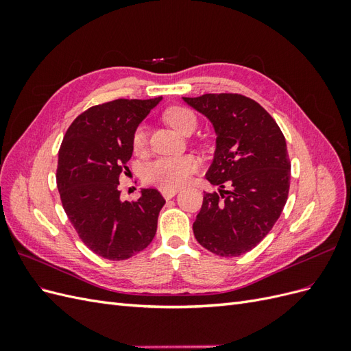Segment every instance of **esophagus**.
Here are the masks:
<instances>
[{
	"instance_id": "1",
	"label": "esophagus",
	"mask_w": 351,
	"mask_h": 351,
	"mask_svg": "<svg viewBox=\"0 0 351 351\" xmlns=\"http://www.w3.org/2000/svg\"><path fill=\"white\" fill-rule=\"evenodd\" d=\"M177 192H178V189H161V193L165 199L174 197L177 195Z\"/></svg>"
}]
</instances>
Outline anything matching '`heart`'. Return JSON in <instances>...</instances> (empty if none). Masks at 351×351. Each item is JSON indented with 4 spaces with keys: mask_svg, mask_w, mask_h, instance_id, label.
<instances>
[{
    "mask_svg": "<svg viewBox=\"0 0 351 351\" xmlns=\"http://www.w3.org/2000/svg\"><path fill=\"white\" fill-rule=\"evenodd\" d=\"M164 120L180 133L195 129L197 119L192 110L186 107H169L164 112ZM134 152L141 154L147 145L146 125L136 127L132 137ZM199 168V159L195 155L158 156L143 167V180L147 184L161 189H174L184 184Z\"/></svg>",
    "mask_w": 351,
    "mask_h": 351,
    "instance_id": "obj_1",
    "label": "heart"
}]
</instances>
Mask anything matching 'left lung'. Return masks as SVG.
<instances>
[{
	"label": "left lung",
	"mask_w": 351,
	"mask_h": 351,
	"mask_svg": "<svg viewBox=\"0 0 351 351\" xmlns=\"http://www.w3.org/2000/svg\"><path fill=\"white\" fill-rule=\"evenodd\" d=\"M210 121L217 147L193 222L200 246L218 256H240L263 240L289 197L291 164L278 124L258 102L239 93L183 98ZM228 189H225V186Z\"/></svg>",
	"instance_id": "8db88e82"
}]
</instances>
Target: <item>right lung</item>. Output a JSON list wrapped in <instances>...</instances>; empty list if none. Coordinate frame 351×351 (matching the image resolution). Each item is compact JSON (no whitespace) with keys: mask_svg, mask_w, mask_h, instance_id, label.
Segmentation results:
<instances>
[{"mask_svg":"<svg viewBox=\"0 0 351 351\" xmlns=\"http://www.w3.org/2000/svg\"><path fill=\"white\" fill-rule=\"evenodd\" d=\"M115 99L95 105L71 123L58 152L57 186L66 214L86 246L110 261H124L149 246L165 199L142 189L136 202L120 199V176L129 171L132 137L161 102Z\"/></svg>","mask_w":351,"mask_h":351,"instance_id":"1","label":"right lung"}]
</instances>
